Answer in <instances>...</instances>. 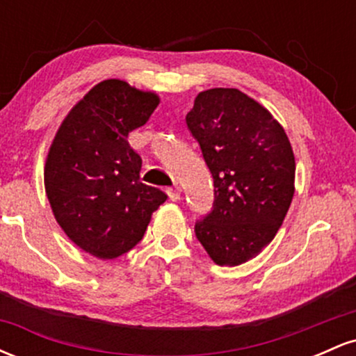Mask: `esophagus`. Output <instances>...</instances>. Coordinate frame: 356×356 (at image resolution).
I'll list each match as a JSON object with an SVG mask.
<instances>
[{"instance_id": "obj_1", "label": "esophagus", "mask_w": 356, "mask_h": 356, "mask_svg": "<svg viewBox=\"0 0 356 356\" xmlns=\"http://www.w3.org/2000/svg\"><path fill=\"white\" fill-rule=\"evenodd\" d=\"M181 187L179 186H175V187H169V189H167V195H169V199L170 201H179V199H181Z\"/></svg>"}]
</instances>
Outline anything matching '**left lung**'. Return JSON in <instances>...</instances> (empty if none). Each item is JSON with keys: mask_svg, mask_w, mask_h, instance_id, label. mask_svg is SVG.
Instances as JSON below:
<instances>
[{"mask_svg": "<svg viewBox=\"0 0 356 356\" xmlns=\"http://www.w3.org/2000/svg\"><path fill=\"white\" fill-rule=\"evenodd\" d=\"M214 179L209 214L195 238L219 266L259 254L283 224L295 194V154L284 129L238 88L201 92L186 117Z\"/></svg>", "mask_w": 356, "mask_h": 356, "instance_id": "left-lung-1", "label": "left lung"}]
</instances>
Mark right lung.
Listing matches in <instances>:
<instances>
[{
    "mask_svg": "<svg viewBox=\"0 0 356 356\" xmlns=\"http://www.w3.org/2000/svg\"><path fill=\"white\" fill-rule=\"evenodd\" d=\"M157 105L152 92L104 80L70 110L51 142L44 191L53 214L76 246L100 259L136 246L167 199L140 182L142 159L127 142Z\"/></svg>",
    "mask_w": 356,
    "mask_h": 356,
    "instance_id": "right-lung-1",
    "label": "right lung"
}]
</instances>
